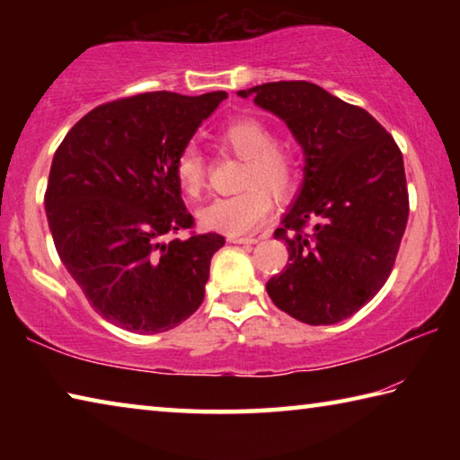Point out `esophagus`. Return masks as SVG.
<instances>
[{
	"label": "esophagus",
	"mask_w": 460,
	"mask_h": 460,
	"mask_svg": "<svg viewBox=\"0 0 460 460\" xmlns=\"http://www.w3.org/2000/svg\"><path fill=\"white\" fill-rule=\"evenodd\" d=\"M231 243H239V245H253V243H258V237H253V235H249V237H245V235H229L227 237Z\"/></svg>",
	"instance_id": "34e87169"
}]
</instances>
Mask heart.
Returning a JSON list of instances; mask_svg holds the SVG:
<instances>
[{"label": "heart", "instance_id": "b5f03b06", "mask_svg": "<svg viewBox=\"0 0 460 460\" xmlns=\"http://www.w3.org/2000/svg\"><path fill=\"white\" fill-rule=\"evenodd\" d=\"M219 144L245 160L241 172V190L233 197H219L200 208V223L213 231L227 235L252 233L271 211L272 197L284 200L298 184V168L294 155L276 144V134L266 123L255 118L233 119L221 128ZM174 176L178 186L199 197L205 186V158L194 144L184 146L174 162Z\"/></svg>", "mask_w": 460, "mask_h": 460}]
</instances>
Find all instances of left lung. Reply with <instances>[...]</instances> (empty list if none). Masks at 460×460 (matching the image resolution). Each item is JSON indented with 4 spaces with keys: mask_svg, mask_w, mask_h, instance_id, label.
<instances>
[{
    "mask_svg": "<svg viewBox=\"0 0 460 460\" xmlns=\"http://www.w3.org/2000/svg\"><path fill=\"white\" fill-rule=\"evenodd\" d=\"M276 113L306 155L305 184L274 231L290 263L268 282L274 305L306 324L355 314L385 284L406 231L403 158L365 109L308 81L239 91Z\"/></svg>",
    "mask_w": 460,
    "mask_h": 460,
    "instance_id": "1",
    "label": "left lung"
}]
</instances>
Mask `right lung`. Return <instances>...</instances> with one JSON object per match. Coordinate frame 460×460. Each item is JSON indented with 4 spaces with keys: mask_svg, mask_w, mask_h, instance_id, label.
Segmentation results:
<instances>
[{
    "mask_svg": "<svg viewBox=\"0 0 460 460\" xmlns=\"http://www.w3.org/2000/svg\"><path fill=\"white\" fill-rule=\"evenodd\" d=\"M227 99L154 91L109 101L79 119L54 152L44 205L58 258L115 326L155 334L205 298L219 233H194L174 162ZM190 230L189 238L175 235Z\"/></svg>",
    "mask_w": 460,
    "mask_h": 460,
    "instance_id": "1",
    "label": "right lung"
}]
</instances>
